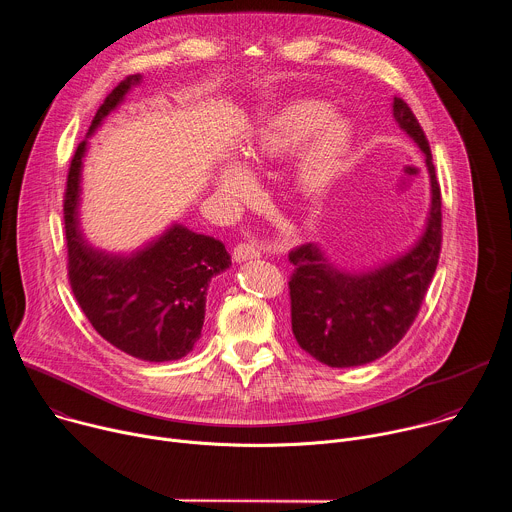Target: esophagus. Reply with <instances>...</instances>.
Masks as SVG:
<instances>
[{
  "label": "esophagus",
  "mask_w": 512,
  "mask_h": 512,
  "mask_svg": "<svg viewBox=\"0 0 512 512\" xmlns=\"http://www.w3.org/2000/svg\"><path fill=\"white\" fill-rule=\"evenodd\" d=\"M261 255V249L257 243H251V241H241L237 243V247L233 249V257L235 261H247V259H255Z\"/></svg>",
  "instance_id": "34e87169"
}]
</instances>
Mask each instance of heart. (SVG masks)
Masks as SVG:
<instances>
[{"instance_id": "1", "label": "heart", "mask_w": 512, "mask_h": 512, "mask_svg": "<svg viewBox=\"0 0 512 512\" xmlns=\"http://www.w3.org/2000/svg\"><path fill=\"white\" fill-rule=\"evenodd\" d=\"M332 117V111L316 101L291 105L259 131L247 158L253 164H261L269 158L294 154L320 130L302 160L300 184L306 194H322L336 180L350 141L348 127L340 121H332ZM218 186L237 202H247L255 194L253 180L235 166L223 170Z\"/></svg>"}]
</instances>
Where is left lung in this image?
Returning <instances> with one entry per match:
<instances>
[{"instance_id":"8db88e82","label":"left lung","mask_w":512,"mask_h":512,"mask_svg":"<svg viewBox=\"0 0 512 512\" xmlns=\"http://www.w3.org/2000/svg\"><path fill=\"white\" fill-rule=\"evenodd\" d=\"M399 127L419 145L431 180V206L421 239L403 257L369 273H344L312 245L289 251L291 332L302 350L328 367H360L387 354L411 328L442 251V192L429 141L409 109L395 97Z\"/></svg>"}]
</instances>
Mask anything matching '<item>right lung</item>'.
<instances>
[{
  "instance_id": "add662e5",
  "label": "right lung",
  "mask_w": 512,
  "mask_h": 512,
  "mask_svg": "<svg viewBox=\"0 0 512 512\" xmlns=\"http://www.w3.org/2000/svg\"><path fill=\"white\" fill-rule=\"evenodd\" d=\"M139 75L121 81L97 109L89 135L123 101ZM87 141L72 156L64 190L68 281L93 328L121 352L139 360L166 362L186 356L200 338L206 289L231 265L225 245L182 225L131 257L89 247L79 229L81 166Z\"/></svg>"
}]
</instances>
